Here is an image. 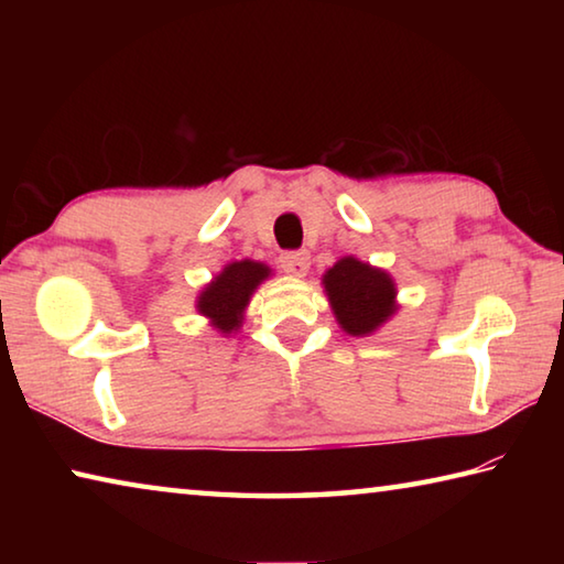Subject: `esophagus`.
Wrapping results in <instances>:
<instances>
[{
  "label": "esophagus",
  "instance_id": "34e87169",
  "mask_svg": "<svg viewBox=\"0 0 564 564\" xmlns=\"http://www.w3.org/2000/svg\"><path fill=\"white\" fill-rule=\"evenodd\" d=\"M311 265V253L308 251H283L281 253V269L291 275H305Z\"/></svg>",
  "mask_w": 564,
  "mask_h": 564
}]
</instances>
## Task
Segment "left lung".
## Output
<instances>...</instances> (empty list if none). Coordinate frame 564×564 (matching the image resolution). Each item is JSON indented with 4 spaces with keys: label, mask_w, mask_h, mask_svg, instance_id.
Here are the masks:
<instances>
[{
    "label": "left lung",
    "mask_w": 564,
    "mask_h": 564,
    "mask_svg": "<svg viewBox=\"0 0 564 564\" xmlns=\"http://www.w3.org/2000/svg\"><path fill=\"white\" fill-rule=\"evenodd\" d=\"M328 299L343 330L350 336L373 333L388 316H393L395 285L386 271L370 269L356 259H340L323 275Z\"/></svg>",
    "instance_id": "obj_1"
}]
</instances>
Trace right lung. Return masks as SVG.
I'll return each mask as SVG.
<instances>
[{"label": "right lung", "instance_id": "1", "mask_svg": "<svg viewBox=\"0 0 564 564\" xmlns=\"http://www.w3.org/2000/svg\"><path fill=\"white\" fill-rule=\"evenodd\" d=\"M269 265L256 261H236L226 265L224 273L206 285L198 295V311L214 321L221 333H231L241 326V316L256 285L269 279Z\"/></svg>", "mask_w": 564, "mask_h": 564}]
</instances>
